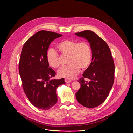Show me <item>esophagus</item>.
<instances>
[{
  "label": "esophagus",
  "mask_w": 133,
  "mask_h": 133,
  "mask_svg": "<svg viewBox=\"0 0 133 133\" xmlns=\"http://www.w3.org/2000/svg\"><path fill=\"white\" fill-rule=\"evenodd\" d=\"M65 81L66 83H71V81L69 79H68V78H65Z\"/></svg>",
  "instance_id": "1"
}]
</instances>
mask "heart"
<instances>
[{"mask_svg": "<svg viewBox=\"0 0 133 133\" xmlns=\"http://www.w3.org/2000/svg\"><path fill=\"white\" fill-rule=\"evenodd\" d=\"M57 48L61 54L67 57V65L62 67L58 75L62 77L74 78L80 71L86 69L90 65L92 58L90 45L86 41L78 42L72 39H64L58 43ZM48 65L55 68L59 67L61 63L58 53L52 49L46 52Z\"/></svg>", "mask_w": 133, "mask_h": 133, "instance_id": "b5f03b06", "label": "heart"}]
</instances>
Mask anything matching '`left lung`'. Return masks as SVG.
<instances>
[{
    "label": "left lung",
    "instance_id": "1",
    "mask_svg": "<svg viewBox=\"0 0 133 133\" xmlns=\"http://www.w3.org/2000/svg\"><path fill=\"white\" fill-rule=\"evenodd\" d=\"M75 35L86 39L92 51L91 62L78 81L81 88L76 98L84 107L92 108L102 104L108 96L114 81V63L108 45L94 32L84 30Z\"/></svg>",
    "mask_w": 133,
    "mask_h": 133
}]
</instances>
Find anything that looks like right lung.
Wrapping results in <instances>:
<instances>
[{
	"instance_id": "1",
	"label": "right lung",
	"mask_w": 133,
	"mask_h": 133,
	"mask_svg": "<svg viewBox=\"0 0 133 133\" xmlns=\"http://www.w3.org/2000/svg\"><path fill=\"white\" fill-rule=\"evenodd\" d=\"M62 35L46 30L35 34L25 43L19 63V72L27 97L36 107L50 109L58 98L56 89L65 84L64 78L50 79L56 74L46 60L50 43Z\"/></svg>"
}]
</instances>
